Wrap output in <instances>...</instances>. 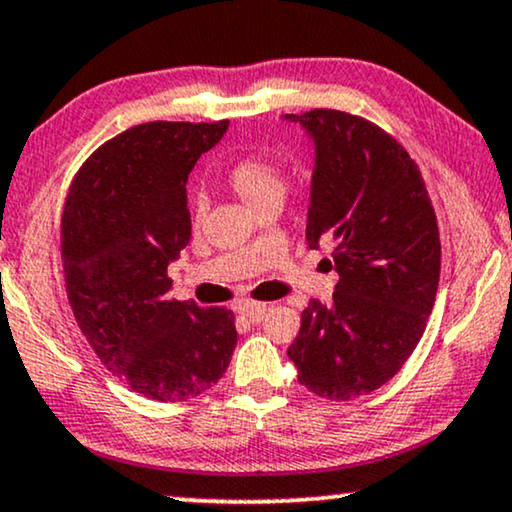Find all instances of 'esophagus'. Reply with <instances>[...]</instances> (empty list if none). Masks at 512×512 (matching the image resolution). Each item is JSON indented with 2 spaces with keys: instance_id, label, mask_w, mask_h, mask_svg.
I'll list each match as a JSON object with an SVG mask.
<instances>
[{
  "instance_id": "1",
  "label": "esophagus",
  "mask_w": 512,
  "mask_h": 512,
  "mask_svg": "<svg viewBox=\"0 0 512 512\" xmlns=\"http://www.w3.org/2000/svg\"><path fill=\"white\" fill-rule=\"evenodd\" d=\"M269 307H271L269 302H243V304H238V312L255 321V319H262L264 312H267Z\"/></svg>"
}]
</instances>
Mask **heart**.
<instances>
[{"label":"heart","instance_id":"1","mask_svg":"<svg viewBox=\"0 0 512 512\" xmlns=\"http://www.w3.org/2000/svg\"><path fill=\"white\" fill-rule=\"evenodd\" d=\"M226 181L241 196L252 210H262L264 205L281 203L286 196V179L278 170L276 163H271L264 155H243L231 165ZM205 210V198H196V212Z\"/></svg>","mask_w":512,"mask_h":512}]
</instances>
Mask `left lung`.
<instances>
[{
	"mask_svg": "<svg viewBox=\"0 0 512 512\" xmlns=\"http://www.w3.org/2000/svg\"><path fill=\"white\" fill-rule=\"evenodd\" d=\"M314 141L307 245L335 243L333 304L309 302L288 357L300 385L347 401L383 387L423 338L439 283V229L404 146L359 115H283Z\"/></svg>",
	"mask_w": 512,
	"mask_h": 512,
	"instance_id": "1",
	"label": "left lung"
}]
</instances>
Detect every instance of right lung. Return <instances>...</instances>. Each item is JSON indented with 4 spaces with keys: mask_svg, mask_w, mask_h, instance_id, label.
<instances>
[{
    "mask_svg": "<svg viewBox=\"0 0 512 512\" xmlns=\"http://www.w3.org/2000/svg\"><path fill=\"white\" fill-rule=\"evenodd\" d=\"M229 120L144 122L89 155L61 217L68 302L101 364L155 401L193 399L222 378L238 333L224 307L167 297L191 241L186 179Z\"/></svg>",
    "mask_w": 512,
    "mask_h": 512,
    "instance_id": "obj_1",
    "label": "right lung"
}]
</instances>
